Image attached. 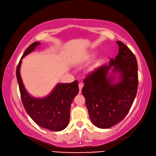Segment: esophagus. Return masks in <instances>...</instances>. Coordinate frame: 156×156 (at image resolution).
<instances>
[{"label":"esophagus","mask_w":156,"mask_h":156,"mask_svg":"<svg viewBox=\"0 0 156 156\" xmlns=\"http://www.w3.org/2000/svg\"><path fill=\"white\" fill-rule=\"evenodd\" d=\"M84 84L83 83H80L78 84V87H79V93H81V90H82V88L83 87Z\"/></svg>","instance_id":"1"}]
</instances>
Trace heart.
Wrapping results in <instances>:
<instances>
[{"label":"heart","instance_id":"heart-1","mask_svg":"<svg viewBox=\"0 0 156 156\" xmlns=\"http://www.w3.org/2000/svg\"><path fill=\"white\" fill-rule=\"evenodd\" d=\"M94 55H95V53H90V55H88L87 56V58H94ZM97 65H94V67H95V66Z\"/></svg>","mask_w":156,"mask_h":156}]
</instances>
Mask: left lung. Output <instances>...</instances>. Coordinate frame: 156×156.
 Masks as SVG:
<instances>
[{"label": "left lung", "instance_id": "left-lung-1", "mask_svg": "<svg viewBox=\"0 0 156 156\" xmlns=\"http://www.w3.org/2000/svg\"><path fill=\"white\" fill-rule=\"evenodd\" d=\"M119 53L109 65L96 68L84 79L82 92L85 98L89 116L100 128H109L119 123L131 108L138 87L137 60L133 52L117 41ZM111 67L120 73L121 80L112 83L113 76L107 77Z\"/></svg>", "mask_w": 156, "mask_h": 156}]
</instances>
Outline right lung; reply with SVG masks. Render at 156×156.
<instances>
[{
    "label": "right lung",
    "mask_w": 156,
    "mask_h": 156,
    "mask_svg": "<svg viewBox=\"0 0 156 156\" xmlns=\"http://www.w3.org/2000/svg\"><path fill=\"white\" fill-rule=\"evenodd\" d=\"M39 44L40 43L35 41L30 45L17 65L16 74L22 103L28 115L39 126L52 131H60L69 123L71 104L79 91L78 80L71 83L58 84L45 98H36L30 96L22 82L20 66L22 59Z\"/></svg>",
    "instance_id": "add662e5"
}]
</instances>
